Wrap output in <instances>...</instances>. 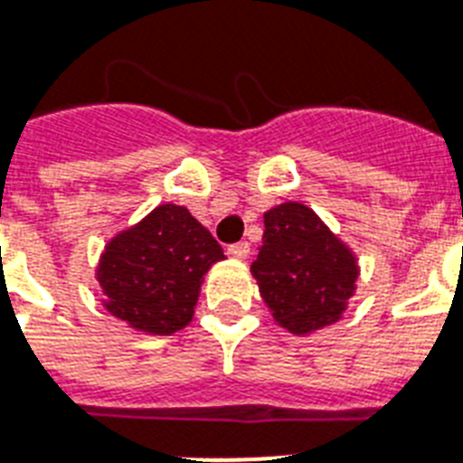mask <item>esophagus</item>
I'll use <instances>...</instances> for the list:
<instances>
[{
	"instance_id": "34e87169",
	"label": "esophagus",
	"mask_w": 463,
	"mask_h": 463,
	"mask_svg": "<svg viewBox=\"0 0 463 463\" xmlns=\"http://www.w3.org/2000/svg\"><path fill=\"white\" fill-rule=\"evenodd\" d=\"M250 251H251L250 242H235L228 247V254H231L232 259H247V256H250Z\"/></svg>"
}]
</instances>
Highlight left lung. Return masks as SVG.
<instances>
[{
  "instance_id": "left-lung-1",
  "label": "left lung",
  "mask_w": 463,
  "mask_h": 463,
  "mask_svg": "<svg viewBox=\"0 0 463 463\" xmlns=\"http://www.w3.org/2000/svg\"><path fill=\"white\" fill-rule=\"evenodd\" d=\"M263 225L251 275L275 322L308 334L339 320L360 273L353 251L301 202L273 207Z\"/></svg>"
}]
</instances>
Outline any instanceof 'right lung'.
Listing matches in <instances>:
<instances>
[{
    "label": "right lung",
    "instance_id": "right-lung-1",
    "mask_svg": "<svg viewBox=\"0 0 463 463\" xmlns=\"http://www.w3.org/2000/svg\"><path fill=\"white\" fill-rule=\"evenodd\" d=\"M221 259V244L188 209L159 204L106 244L96 278L108 313L169 336L193 320L204 273Z\"/></svg>",
    "mask_w": 463,
    "mask_h": 463
}]
</instances>
